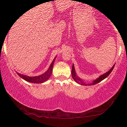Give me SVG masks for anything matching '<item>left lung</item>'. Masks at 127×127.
<instances>
[{
    "label": "left lung",
    "instance_id": "obj_1",
    "mask_svg": "<svg viewBox=\"0 0 127 127\" xmlns=\"http://www.w3.org/2000/svg\"><path fill=\"white\" fill-rule=\"evenodd\" d=\"M114 66H115V65H113V67H112L111 68V69H110V70L108 71V72H106V73L104 74V75H101L100 77H99L98 78L96 79L95 81H94V82H93V83H91V84H88V85H95V84H98V83H99L100 82H101V81H103V79H104L107 78V77L109 75H110V73L112 72V71L113 70V68H114ZM72 76L73 79L75 80V81H76V82L77 83L81 84V85H87V84H84V82H83L82 80H81L80 78H79V77L77 76L76 75L75 70V67H74V65H73L72 69Z\"/></svg>",
    "mask_w": 127,
    "mask_h": 127
}]
</instances>
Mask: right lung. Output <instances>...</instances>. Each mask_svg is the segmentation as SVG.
Here are the masks:
<instances>
[{
    "label": "right lung",
    "mask_w": 127,
    "mask_h": 127,
    "mask_svg": "<svg viewBox=\"0 0 127 127\" xmlns=\"http://www.w3.org/2000/svg\"><path fill=\"white\" fill-rule=\"evenodd\" d=\"M55 59L52 61V63L51 64L50 66L48 68L47 71L45 73L42 74V75L40 76H34V77H30L27 76L26 75H23L21 74L18 73V75L21 77V78H23V79H24L25 81H27V82H32V83H36V84H41L45 82L47 79H48L50 76L51 75L52 72V68H53V65L54 63Z\"/></svg>",
    "instance_id": "add662e5"
}]
</instances>
